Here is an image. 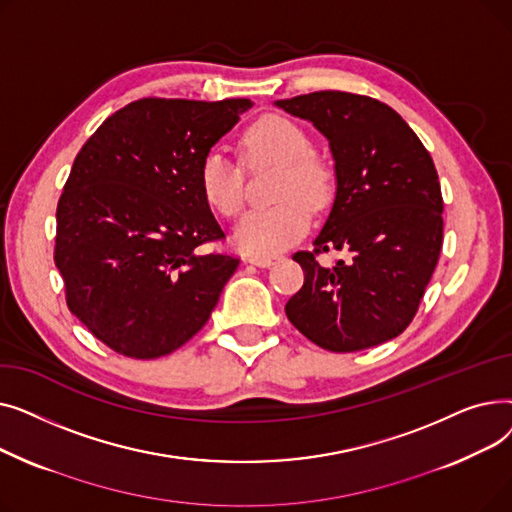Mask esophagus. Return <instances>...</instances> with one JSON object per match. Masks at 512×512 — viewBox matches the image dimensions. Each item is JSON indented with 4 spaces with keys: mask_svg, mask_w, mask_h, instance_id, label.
<instances>
[{
    "mask_svg": "<svg viewBox=\"0 0 512 512\" xmlns=\"http://www.w3.org/2000/svg\"><path fill=\"white\" fill-rule=\"evenodd\" d=\"M278 257H247L245 261L251 263V265H257V267H270L276 263Z\"/></svg>",
    "mask_w": 512,
    "mask_h": 512,
    "instance_id": "esophagus-1",
    "label": "esophagus"
}]
</instances>
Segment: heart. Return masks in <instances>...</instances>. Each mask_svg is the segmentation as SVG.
<instances>
[{"mask_svg":"<svg viewBox=\"0 0 512 512\" xmlns=\"http://www.w3.org/2000/svg\"><path fill=\"white\" fill-rule=\"evenodd\" d=\"M242 153L251 164H276L278 203L247 213L234 230V247L251 257H272L301 240L311 209H324L334 193V174L311 153L307 132L282 116H263L242 134ZM205 201L226 218L242 209V174L222 151H209L199 170Z\"/></svg>","mask_w":512,"mask_h":512,"instance_id":"obj_1","label":"heart"}]
</instances>
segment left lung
I'll use <instances>...</instances> for the list:
<instances>
[{
    "instance_id": "obj_1",
    "label": "left lung",
    "mask_w": 512,
    "mask_h": 512,
    "mask_svg": "<svg viewBox=\"0 0 512 512\" xmlns=\"http://www.w3.org/2000/svg\"><path fill=\"white\" fill-rule=\"evenodd\" d=\"M276 105L324 134L336 174L313 251L292 255L305 282L284 307L290 324L332 353L396 338L413 321L442 251L444 201L432 155L378 99L317 91ZM332 248L349 257L319 266L314 255Z\"/></svg>"
}]
</instances>
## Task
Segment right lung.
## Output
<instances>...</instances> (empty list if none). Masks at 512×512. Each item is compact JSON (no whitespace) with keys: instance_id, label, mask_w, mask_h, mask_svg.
<instances>
[{"instance_id":"obj_1","label":"right lung","mask_w":512,"mask_h":512,"mask_svg":"<svg viewBox=\"0 0 512 512\" xmlns=\"http://www.w3.org/2000/svg\"><path fill=\"white\" fill-rule=\"evenodd\" d=\"M251 105L139 99L78 151L58 203L53 259L68 309L112 351L170 355L218 305L238 259L197 253L224 238L199 170Z\"/></svg>"}]
</instances>
